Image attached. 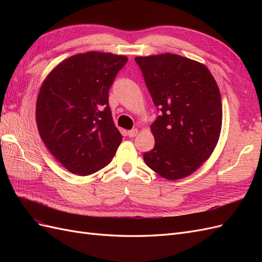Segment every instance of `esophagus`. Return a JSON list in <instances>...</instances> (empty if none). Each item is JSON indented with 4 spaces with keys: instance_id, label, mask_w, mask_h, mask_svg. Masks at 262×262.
<instances>
[{
    "instance_id": "1",
    "label": "esophagus",
    "mask_w": 262,
    "mask_h": 262,
    "mask_svg": "<svg viewBox=\"0 0 262 262\" xmlns=\"http://www.w3.org/2000/svg\"><path fill=\"white\" fill-rule=\"evenodd\" d=\"M138 133H139V130H138V129H133V130L128 131V136H129L130 138H134V137H137Z\"/></svg>"
}]
</instances>
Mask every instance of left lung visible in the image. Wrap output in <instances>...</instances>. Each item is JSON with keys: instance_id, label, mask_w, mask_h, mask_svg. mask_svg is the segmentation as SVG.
<instances>
[{"instance_id": "8db88e82", "label": "left lung", "mask_w": 262, "mask_h": 262, "mask_svg": "<svg viewBox=\"0 0 262 262\" xmlns=\"http://www.w3.org/2000/svg\"><path fill=\"white\" fill-rule=\"evenodd\" d=\"M136 61L162 112L150 125L154 148L143 160L165 179L188 177L211 156L220 139L223 113L219 86L204 64L178 54Z\"/></svg>"}]
</instances>
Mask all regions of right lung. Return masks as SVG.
<instances>
[{"label": "right lung", "mask_w": 262, "mask_h": 262, "mask_svg": "<svg viewBox=\"0 0 262 262\" xmlns=\"http://www.w3.org/2000/svg\"><path fill=\"white\" fill-rule=\"evenodd\" d=\"M125 55L89 51L60 62L47 75L36 102L37 128L49 152L78 176L112 162L122 141L108 91Z\"/></svg>", "instance_id": "right-lung-1"}]
</instances>
